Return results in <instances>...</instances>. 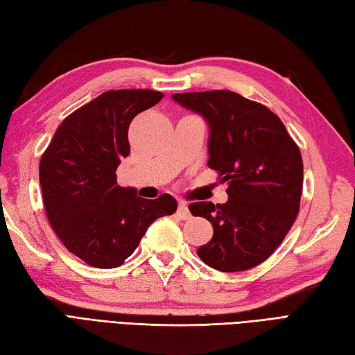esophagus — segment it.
<instances>
[{"instance_id": "esophagus-1", "label": "esophagus", "mask_w": 355, "mask_h": 355, "mask_svg": "<svg viewBox=\"0 0 355 355\" xmlns=\"http://www.w3.org/2000/svg\"><path fill=\"white\" fill-rule=\"evenodd\" d=\"M178 215H179V217L182 218V220H189V218H191V212H189V209H188L187 202H179Z\"/></svg>"}]
</instances>
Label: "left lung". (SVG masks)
Segmentation results:
<instances>
[{"instance_id": "8db88e82", "label": "left lung", "mask_w": 355, "mask_h": 355, "mask_svg": "<svg viewBox=\"0 0 355 355\" xmlns=\"http://www.w3.org/2000/svg\"><path fill=\"white\" fill-rule=\"evenodd\" d=\"M173 99L209 123V168L227 182L226 203L196 202L194 217L212 224L198 247L202 261L223 272L265 262L297 220L302 193V158L277 114L230 90L175 93Z\"/></svg>"}]
</instances>
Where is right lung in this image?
<instances>
[{"instance_id":"obj_1","label":"right lung","mask_w":355,"mask_h":355,"mask_svg":"<svg viewBox=\"0 0 355 355\" xmlns=\"http://www.w3.org/2000/svg\"><path fill=\"white\" fill-rule=\"evenodd\" d=\"M164 98L148 89L108 90L69 114L43 152V207L63 245L90 266L116 268L134 253L150 224L178 209L175 197L148 200L117 184L131 152L132 119Z\"/></svg>"}]
</instances>
